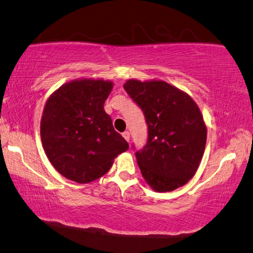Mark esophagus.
Instances as JSON below:
<instances>
[{"instance_id":"esophagus-1","label":"esophagus","mask_w":253,"mask_h":253,"mask_svg":"<svg viewBox=\"0 0 253 253\" xmlns=\"http://www.w3.org/2000/svg\"><path fill=\"white\" fill-rule=\"evenodd\" d=\"M122 135H123V138L126 139V141L130 140V132L129 131H124L123 133H122Z\"/></svg>"}]
</instances>
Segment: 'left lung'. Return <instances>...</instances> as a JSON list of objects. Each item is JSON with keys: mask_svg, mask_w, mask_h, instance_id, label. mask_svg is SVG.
Listing matches in <instances>:
<instances>
[{"mask_svg": "<svg viewBox=\"0 0 253 253\" xmlns=\"http://www.w3.org/2000/svg\"><path fill=\"white\" fill-rule=\"evenodd\" d=\"M123 87L143 111L148 126L147 143L135 151L143 178L158 192L185 184L197 172L207 142L196 102L165 81L129 80Z\"/></svg>", "mask_w": 253, "mask_h": 253, "instance_id": "8db88e82", "label": "left lung"}]
</instances>
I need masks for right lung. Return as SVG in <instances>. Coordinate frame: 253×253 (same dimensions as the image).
I'll list each match as a JSON object with an SVG mask.
<instances>
[{"mask_svg":"<svg viewBox=\"0 0 253 253\" xmlns=\"http://www.w3.org/2000/svg\"><path fill=\"white\" fill-rule=\"evenodd\" d=\"M113 84L79 80L48 97L41 120V140L57 172L78 183L101 178L129 144L104 111Z\"/></svg>","mask_w":253,"mask_h":253,"instance_id":"right-lung-1","label":"right lung"}]
</instances>
